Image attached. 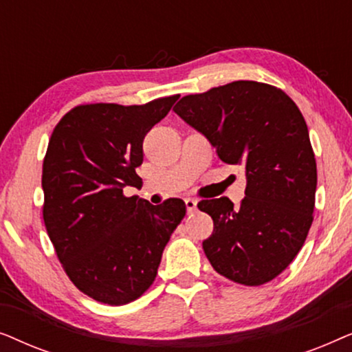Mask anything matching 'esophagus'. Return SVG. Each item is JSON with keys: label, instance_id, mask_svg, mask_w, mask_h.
I'll list each match as a JSON object with an SVG mask.
<instances>
[{"label": "esophagus", "instance_id": "1", "mask_svg": "<svg viewBox=\"0 0 352 352\" xmlns=\"http://www.w3.org/2000/svg\"><path fill=\"white\" fill-rule=\"evenodd\" d=\"M186 208L187 213H192V211L197 210V200L195 199H186Z\"/></svg>", "mask_w": 352, "mask_h": 352}]
</instances>
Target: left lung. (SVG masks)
Here are the masks:
<instances>
[{"label": "left lung", "instance_id": "left-lung-1", "mask_svg": "<svg viewBox=\"0 0 352 352\" xmlns=\"http://www.w3.org/2000/svg\"><path fill=\"white\" fill-rule=\"evenodd\" d=\"M173 110L247 176L240 206L228 197L199 204L214 224L204 240L211 266L242 285L272 280L295 259L314 219L317 166L300 109L276 86L240 80L184 96Z\"/></svg>", "mask_w": 352, "mask_h": 352}]
</instances>
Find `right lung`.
Here are the masks:
<instances>
[{"instance_id": "1", "label": "right lung", "mask_w": 352, "mask_h": 352, "mask_svg": "<svg viewBox=\"0 0 352 352\" xmlns=\"http://www.w3.org/2000/svg\"><path fill=\"white\" fill-rule=\"evenodd\" d=\"M177 99L76 105L51 134L41 177L47 235L74 285L104 305H128L147 292L186 216L179 199L152 205L123 194L141 186L144 138Z\"/></svg>"}]
</instances>
